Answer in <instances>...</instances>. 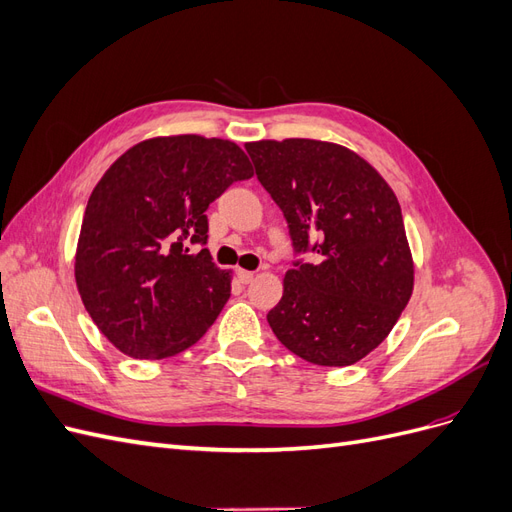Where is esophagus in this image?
Here are the masks:
<instances>
[{
  "mask_svg": "<svg viewBox=\"0 0 512 512\" xmlns=\"http://www.w3.org/2000/svg\"><path fill=\"white\" fill-rule=\"evenodd\" d=\"M237 277H239L241 284H250L254 280V273L252 271H245V269H239Z\"/></svg>",
  "mask_w": 512,
  "mask_h": 512,
  "instance_id": "1",
  "label": "esophagus"
}]
</instances>
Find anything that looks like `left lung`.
<instances>
[{
	"label": "left lung",
	"mask_w": 512,
	"mask_h": 512,
	"mask_svg": "<svg viewBox=\"0 0 512 512\" xmlns=\"http://www.w3.org/2000/svg\"><path fill=\"white\" fill-rule=\"evenodd\" d=\"M258 181L282 209L297 252L267 314L301 359L346 367L391 333L414 288V260L391 185L359 153L314 138L245 145Z\"/></svg>",
	"instance_id": "1"
}]
</instances>
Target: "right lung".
<instances>
[{"mask_svg": "<svg viewBox=\"0 0 512 512\" xmlns=\"http://www.w3.org/2000/svg\"><path fill=\"white\" fill-rule=\"evenodd\" d=\"M243 149L198 134L130 147L89 196L74 280L102 335L134 359L158 361L194 346L230 297L232 273L211 262L205 211L228 185L250 179Z\"/></svg>", "mask_w": 512, "mask_h": 512, "instance_id": "right-lung-1", "label": "right lung"}]
</instances>
